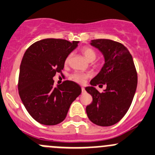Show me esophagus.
Masks as SVG:
<instances>
[{
	"instance_id": "1",
	"label": "esophagus",
	"mask_w": 155,
	"mask_h": 155,
	"mask_svg": "<svg viewBox=\"0 0 155 155\" xmlns=\"http://www.w3.org/2000/svg\"><path fill=\"white\" fill-rule=\"evenodd\" d=\"M81 91H82V93H85V89H84V87H81Z\"/></svg>"
}]
</instances>
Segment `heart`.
Instances as JSON below:
<instances>
[{
	"mask_svg": "<svg viewBox=\"0 0 155 155\" xmlns=\"http://www.w3.org/2000/svg\"><path fill=\"white\" fill-rule=\"evenodd\" d=\"M81 52L84 54V56L86 58V59L89 61H93L97 58V52L94 48H91L89 46H84L81 48ZM71 54H68L64 60V64H68L70 61ZM91 77V74L87 73H83V72H74L71 75V79L73 80L74 81L77 82L79 84H83L86 81L87 78Z\"/></svg>",
	"mask_w": 155,
	"mask_h": 155,
	"instance_id": "1",
	"label": "heart"
}]
</instances>
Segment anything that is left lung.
<instances>
[{
  "mask_svg": "<svg viewBox=\"0 0 155 155\" xmlns=\"http://www.w3.org/2000/svg\"><path fill=\"white\" fill-rule=\"evenodd\" d=\"M91 45L102 51L105 64L91 80L92 87L85 88L93 97L86 112L94 124L110 126L124 117L132 104L138 84L136 68L129 49L120 42L98 39L92 40ZM99 84L107 85L104 92L94 87Z\"/></svg>",
  "mask_w": 155,
  "mask_h": 155,
  "instance_id": "1",
  "label": "left lung"
}]
</instances>
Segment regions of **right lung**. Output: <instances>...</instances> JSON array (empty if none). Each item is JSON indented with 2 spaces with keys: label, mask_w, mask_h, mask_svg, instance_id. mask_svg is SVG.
Masks as SVG:
<instances>
[{
  "label": "right lung",
  "mask_w": 155,
  "mask_h": 155,
  "mask_svg": "<svg viewBox=\"0 0 155 155\" xmlns=\"http://www.w3.org/2000/svg\"><path fill=\"white\" fill-rule=\"evenodd\" d=\"M61 39H45L26 49L22 59L18 79L20 99L28 113L38 123L54 126L67 116L71 104L81 93L72 81L54 87L53 77L62 74L66 57L78 46Z\"/></svg>",
  "instance_id": "obj_1"
}]
</instances>
